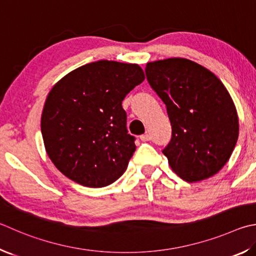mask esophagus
I'll list each match as a JSON object with an SVG mask.
<instances>
[{
  "instance_id": "1",
  "label": "esophagus",
  "mask_w": 256,
  "mask_h": 256,
  "mask_svg": "<svg viewBox=\"0 0 256 256\" xmlns=\"http://www.w3.org/2000/svg\"><path fill=\"white\" fill-rule=\"evenodd\" d=\"M140 138H141V141H143V142H148V141L151 140V136H150V134H148V133H146V134H143V136H141Z\"/></svg>"
}]
</instances>
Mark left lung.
Instances as JSON below:
<instances>
[{"instance_id": "8db88e82", "label": "left lung", "mask_w": 256, "mask_h": 256, "mask_svg": "<svg viewBox=\"0 0 256 256\" xmlns=\"http://www.w3.org/2000/svg\"><path fill=\"white\" fill-rule=\"evenodd\" d=\"M146 75L171 123V140L162 150L171 168L188 182L217 174L238 138V113L222 82L184 58L148 62Z\"/></svg>"}]
</instances>
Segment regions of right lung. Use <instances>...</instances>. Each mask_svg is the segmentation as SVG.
Segmentation results:
<instances>
[{
	"label": "right lung",
	"mask_w": 256,
	"mask_h": 256,
	"mask_svg": "<svg viewBox=\"0 0 256 256\" xmlns=\"http://www.w3.org/2000/svg\"><path fill=\"white\" fill-rule=\"evenodd\" d=\"M144 80L141 67L108 60L87 64L50 90L41 116L51 161L75 182L92 188L113 184L136 151L122 102Z\"/></svg>",
	"instance_id": "add662e5"
}]
</instances>
